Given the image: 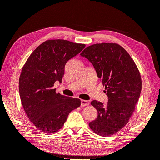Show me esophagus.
<instances>
[{
	"label": "esophagus",
	"instance_id": "34e87169",
	"mask_svg": "<svg viewBox=\"0 0 160 160\" xmlns=\"http://www.w3.org/2000/svg\"><path fill=\"white\" fill-rule=\"evenodd\" d=\"M89 102L88 100H81V106H87L89 105Z\"/></svg>",
	"mask_w": 160,
	"mask_h": 160
}]
</instances>
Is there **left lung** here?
<instances>
[{
    "label": "left lung",
    "mask_w": 160,
    "mask_h": 160,
    "mask_svg": "<svg viewBox=\"0 0 160 160\" xmlns=\"http://www.w3.org/2000/svg\"><path fill=\"white\" fill-rule=\"evenodd\" d=\"M80 55L92 63L108 97L106 104L91 102L98 116L89 127L100 136L114 135L129 122L135 110L142 89L139 70L129 53L117 43L94 44Z\"/></svg>",
    "instance_id": "left-lung-1"
}]
</instances>
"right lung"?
<instances>
[{
	"label": "right lung",
	"mask_w": 160,
	"mask_h": 160,
	"mask_svg": "<svg viewBox=\"0 0 160 160\" xmlns=\"http://www.w3.org/2000/svg\"><path fill=\"white\" fill-rule=\"evenodd\" d=\"M85 47V44L49 39L37 47L25 62L19 92L25 113L39 131L48 134L58 131L69 113L80 106L79 99L57 93L53 87L56 81L62 82L66 62Z\"/></svg>",
	"instance_id": "right-lung-1"
}]
</instances>
